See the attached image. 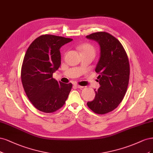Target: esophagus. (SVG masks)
Listing matches in <instances>:
<instances>
[{"label": "esophagus", "instance_id": "esophagus-1", "mask_svg": "<svg viewBox=\"0 0 153 153\" xmlns=\"http://www.w3.org/2000/svg\"><path fill=\"white\" fill-rule=\"evenodd\" d=\"M74 86L76 87V88H83V86H80V85H74Z\"/></svg>", "mask_w": 153, "mask_h": 153}]
</instances>
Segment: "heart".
Listing matches in <instances>:
<instances>
[{
	"mask_svg": "<svg viewBox=\"0 0 153 153\" xmlns=\"http://www.w3.org/2000/svg\"><path fill=\"white\" fill-rule=\"evenodd\" d=\"M79 51L82 54H88V53H92L95 54V48L92 44L90 43H83L80 44L77 46Z\"/></svg>",
	"mask_w": 153,
	"mask_h": 153,
	"instance_id": "1",
	"label": "heart"
}]
</instances>
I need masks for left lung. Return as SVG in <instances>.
Returning a JSON list of instances; mask_svg holds the SVG:
<instances>
[{
	"label": "left lung",
	"instance_id": "1",
	"mask_svg": "<svg viewBox=\"0 0 153 153\" xmlns=\"http://www.w3.org/2000/svg\"><path fill=\"white\" fill-rule=\"evenodd\" d=\"M86 37L97 42L100 49L95 68L100 86L94 90V100L87 105L96 114H104L115 109L125 95L130 77L128 58L121 42L109 33L98 32Z\"/></svg>",
	"mask_w": 153,
	"mask_h": 153
}]
</instances>
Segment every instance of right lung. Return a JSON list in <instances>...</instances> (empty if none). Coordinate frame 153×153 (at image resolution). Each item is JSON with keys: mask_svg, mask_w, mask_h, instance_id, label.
<instances>
[{"mask_svg": "<svg viewBox=\"0 0 153 153\" xmlns=\"http://www.w3.org/2000/svg\"><path fill=\"white\" fill-rule=\"evenodd\" d=\"M72 41L46 34L36 39L27 49L22 67V82L28 99L39 111L53 112L65 104L72 85L58 82L53 74L61 65L60 48Z\"/></svg>", "mask_w": 153, "mask_h": 153, "instance_id": "1", "label": "right lung"}]
</instances>
